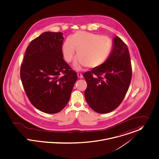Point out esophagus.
I'll return each instance as SVG.
<instances>
[{
  "instance_id": "esophagus-1",
  "label": "esophagus",
  "mask_w": 159,
  "mask_h": 159,
  "mask_svg": "<svg viewBox=\"0 0 159 159\" xmlns=\"http://www.w3.org/2000/svg\"><path fill=\"white\" fill-rule=\"evenodd\" d=\"M77 77H78V78H82L83 77V75L80 72H78L77 73Z\"/></svg>"
}]
</instances>
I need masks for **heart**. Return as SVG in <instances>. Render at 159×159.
Segmentation results:
<instances>
[{"label": "heart", "instance_id": "obj_1", "mask_svg": "<svg viewBox=\"0 0 159 159\" xmlns=\"http://www.w3.org/2000/svg\"><path fill=\"white\" fill-rule=\"evenodd\" d=\"M112 46V41L107 36L78 31L63 43L62 53L65 60L71 62L77 49L79 56L74 62V67L80 69L87 65L89 68H96L106 62Z\"/></svg>", "mask_w": 159, "mask_h": 159}]
</instances>
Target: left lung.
Masks as SVG:
<instances>
[{
  "label": "left lung",
  "mask_w": 159,
  "mask_h": 159,
  "mask_svg": "<svg viewBox=\"0 0 159 159\" xmlns=\"http://www.w3.org/2000/svg\"><path fill=\"white\" fill-rule=\"evenodd\" d=\"M85 98L96 112L107 113L120 105L129 87L132 66L127 45L118 36L113 38L108 58L101 66L85 72Z\"/></svg>",
  "instance_id": "obj_1"
}]
</instances>
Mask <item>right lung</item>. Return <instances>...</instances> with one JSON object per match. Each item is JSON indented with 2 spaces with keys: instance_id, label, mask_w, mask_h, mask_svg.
Listing matches in <instances>:
<instances>
[{
  "instance_id": "obj_1",
  "label": "right lung",
  "mask_w": 159,
  "mask_h": 159,
  "mask_svg": "<svg viewBox=\"0 0 159 159\" xmlns=\"http://www.w3.org/2000/svg\"><path fill=\"white\" fill-rule=\"evenodd\" d=\"M61 32H46L28 46L20 75L31 104L39 110L53 114L68 104L77 80L75 71L63 60Z\"/></svg>"
}]
</instances>
